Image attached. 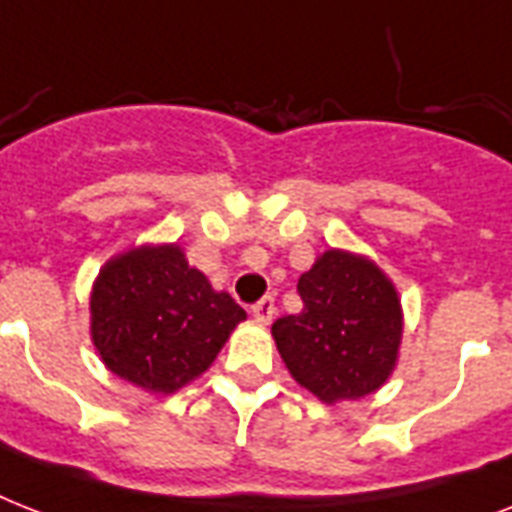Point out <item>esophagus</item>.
<instances>
[{
	"mask_svg": "<svg viewBox=\"0 0 512 512\" xmlns=\"http://www.w3.org/2000/svg\"><path fill=\"white\" fill-rule=\"evenodd\" d=\"M252 316H255L257 324H271V319L276 316V303H273V297H263L260 303H255Z\"/></svg>",
	"mask_w": 512,
	"mask_h": 512,
	"instance_id": "obj_1",
	"label": "esophagus"
}]
</instances>
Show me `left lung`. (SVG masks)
Here are the masks:
<instances>
[{
	"mask_svg": "<svg viewBox=\"0 0 512 512\" xmlns=\"http://www.w3.org/2000/svg\"><path fill=\"white\" fill-rule=\"evenodd\" d=\"M297 292L303 311L271 327L289 374L324 404L382 388L404 332L393 281L366 257L327 249L300 276Z\"/></svg>",
	"mask_w": 512,
	"mask_h": 512,
	"instance_id": "1",
	"label": "left lung"
}]
</instances>
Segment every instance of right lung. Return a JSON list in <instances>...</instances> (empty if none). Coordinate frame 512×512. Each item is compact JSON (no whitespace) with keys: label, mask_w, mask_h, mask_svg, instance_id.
I'll use <instances>...</instances> for the list:
<instances>
[{"label":"right lung","mask_w":512,"mask_h":512,"mask_svg":"<svg viewBox=\"0 0 512 512\" xmlns=\"http://www.w3.org/2000/svg\"><path fill=\"white\" fill-rule=\"evenodd\" d=\"M244 319L177 244L111 257L90 295V335L103 364L148 393H175L207 372Z\"/></svg>","instance_id":"right-lung-1"}]
</instances>
